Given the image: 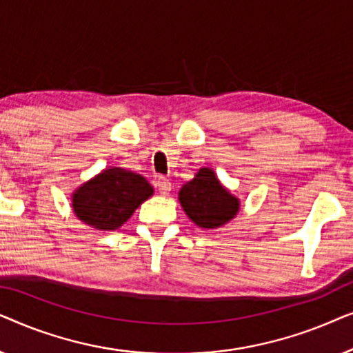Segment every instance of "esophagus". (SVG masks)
Instances as JSON below:
<instances>
[{
    "instance_id": "1",
    "label": "esophagus",
    "mask_w": 353,
    "mask_h": 353,
    "mask_svg": "<svg viewBox=\"0 0 353 353\" xmlns=\"http://www.w3.org/2000/svg\"><path fill=\"white\" fill-rule=\"evenodd\" d=\"M156 186H157V190H159V192H161L162 196L170 194V191H172V183H170V180H167V178H163V176L157 178Z\"/></svg>"
}]
</instances>
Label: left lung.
<instances>
[{"mask_svg":"<svg viewBox=\"0 0 353 353\" xmlns=\"http://www.w3.org/2000/svg\"><path fill=\"white\" fill-rule=\"evenodd\" d=\"M181 209L192 223L204 230H216L238 215L241 201L221 185L214 168L201 167L191 181L178 192Z\"/></svg>","mask_w":353,"mask_h":353,"instance_id":"8db88e82","label":"left lung"}]
</instances>
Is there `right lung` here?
I'll return each mask as SVG.
<instances>
[{
  "label": "right lung",
  "mask_w": 353,
  "mask_h": 353,
  "mask_svg": "<svg viewBox=\"0 0 353 353\" xmlns=\"http://www.w3.org/2000/svg\"><path fill=\"white\" fill-rule=\"evenodd\" d=\"M154 194V188L139 173L109 167L72 192V210L85 225L114 231Z\"/></svg>",
  "instance_id": "right-lung-1"
}]
</instances>
